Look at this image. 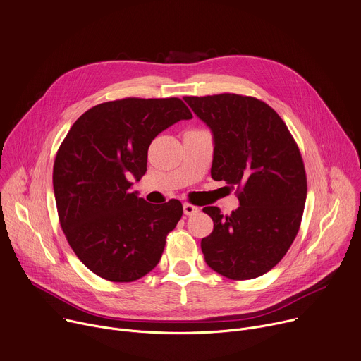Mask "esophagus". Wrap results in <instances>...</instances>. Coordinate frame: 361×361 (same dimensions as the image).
<instances>
[{
    "label": "esophagus",
    "instance_id": "34e87169",
    "mask_svg": "<svg viewBox=\"0 0 361 361\" xmlns=\"http://www.w3.org/2000/svg\"><path fill=\"white\" fill-rule=\"evenodd\" d=\"M183 210L185 216H192V214H197L200 212V209L197 206H192L190 203H184L183 204Z\"/></svg>",
    "mask_w": 361,
    "mask_h": 361
}]
</instances>
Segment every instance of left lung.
<instances>
[{
  "instance_id": "left-lung-1",
  "label": "left lung",
  "mask_w": 361,
  "mask_h": 361,
  "mask_svg": "<svg viewBox=\"0 0 361 361\" xmlns=\"http://www.w3.org/2000/svg\"><path fill=\"white\" fill-rule=\"evenodd\" d=\"M214 140L212 178L226 181L240 206L231 216L204 207L214 223L202 239L206 264L235 281L269 272L300 231L307 174L300 148L282 118L256 97L236 93L185 96Z\"/></svg>"
}]
</instances>
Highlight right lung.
<instances>
[{
  "mask_svg": "<svg viewBox=\"0 0 361 361\" xmlns=\"http://www.w3.org/2000/svg\"><path fill=\"white\" fill-rule=\"evenodd\" d=\"M191 118L178 97H125L86 111L59 147L53 188L60 226L97 276L133 282L157 267L183 206L174 199L149 204L130 187L147 171L152 140Z\"/></svg>",
  "mask_w": 361,
  "mask_h": 361,
  "instance_id": "add662e5",
  "label": "right lung"
}]
</instances>
